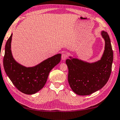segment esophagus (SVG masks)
Masks as SVG:
<instances>
[{
	"mask_svg": "<svg viewBox=\"0 0 120 120\" xmlns=\"http://www.w3.org/2000/svg\"><path fill=\"white\" fill-rule=\"evenodd\" d=\"M67 58V55L66 54H65V53L62 54V60H66Z\"/></svg>",
	"mask_w": 120,
	"mask_h": 120,
	"instance_id": "1",
	"label": "esophagus"
}]
</instances>
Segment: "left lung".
I'll use <instances>...</instances> for the list:
<instances>
[{
  "label": "left lung",
  "instance_id": "8db88e82",
  "mask_svg": "<svg viewBox=\"0 0 120 120\" xmlns=\"http://www.w3.org/2000/svg\"><path fill=\"white\" fill-rule=\"evenodd\" d=\"M101 35L105 45L100 60L89 63L70 56L69 59L66 60L68 68V83L72 90L78 95H89L98 91L109 79L113 53L108 33L102 31Z\"/></svg>",
  "mask_w": 120,
  "mask_h": 120
}]
</instances>
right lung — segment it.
<instances>
[{"instance_id": "right-lung-1", "label": "right lung", "mask_w": 120, "mask_h": 120, "mask_svg": "<svg viewBox=\"0 0 120 120\" xmlns=\"http://www.w3.org/2000/svg\"><path fill=\"white\" fill-rule=\"evenodd\" d=\"M12 37V33L6 44L3 60L4 69L19 91L26 94H34L45 85L49 72L60 62L61 54H56L34 66H24L13 57L11 52Z\"/></svg>"}]
</instances>
